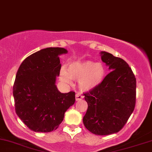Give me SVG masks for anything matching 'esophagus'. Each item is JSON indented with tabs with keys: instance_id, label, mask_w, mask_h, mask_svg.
I'll return each instance as SVG.
<instances>
[{
	"instance_id": "esophagus-1",
	"label": "esophagus",
	"mask_w": 152,
	"mask_h": 152,
	"mask_svg": "<svg viewBox=\"0 0 152 152\" xmlns=\"http://www.w3.org/2000/svg\"><path fill=\"white\" fill-rule=\"evenodd\" d=\"M83 96L81 95L79 93H77L76 94V101L81 100V99H83Z\"/></svg>"
}]
</instances>
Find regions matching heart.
<instances>
[{
	"instance_id": "heart-1",
	"label": "heart",
	"mask_w": 152,
	"mask_h": 152,
	"mask_svg": "<svg viewBox=\"0 0 152 152\" xmlns=\"http://www.w3.org/2000/svg\"><path fill=\"white\" fill-rule=\"evenodd\" d=\"M105 67L102 63L91 61H74L62 68L60 71V80L70 85L71 79L78 81V87L82 91H88L102 83L105 76Z\"/></svg>"
}]
</instances>
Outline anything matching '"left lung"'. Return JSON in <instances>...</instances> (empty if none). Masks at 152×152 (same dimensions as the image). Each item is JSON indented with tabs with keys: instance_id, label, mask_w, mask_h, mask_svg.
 <instances>
[{
	"instance_id": "left-lung-1",
	"label": "left lung",
	"mask_w": 152,
	"mask_h": 152,
	"mask_svg": "<svg viewBox=\"0 0 152 152\" xmlns=\"http://www.w3.org/2000/svg\"><path fill=\"white\" fill-rule=\"evenodd\" d=\"M101 54L111 71L100 84L83 94L88 109L83 122L91 133L109 135L119 132L134 111L137 80L124 60L105 51Z\"/></svg>"
}]
</instances>
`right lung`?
Masks as SVG:
<instances>
[{
	"label": "right lung",
	"mask_w": 152,
	"mask_h": 152,
	"mask_svg": "<svg viewBox=\"0 0 152 152\" xmlns=\"http://www.w3.org/2000/svg\"><path fill=\"white\" fill-rule=\"evenodd\" d=\"M63 48H46L28 56L20 64L13 87L15 113L31 130L50 132L59 126L75 102V92L62 94L55 85Z\"/></svg>",
	"instance_id": "right-lung-1"
}]
</instances>
